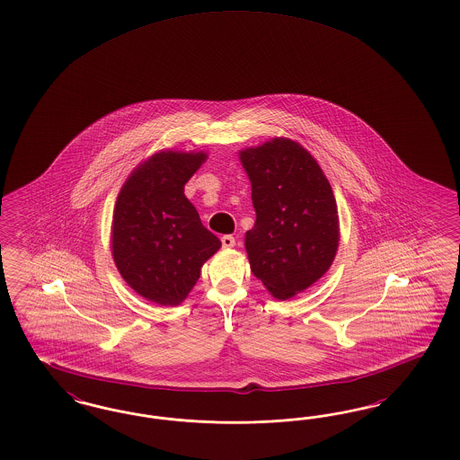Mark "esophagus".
<instances>
[{"label":"esophagus","mask_w":460,"mask_h":460,"mask_svg":"<svg viewBox=\"0 0 460 460\" xmlns=\"http://www.w3.org/2000/svg\"><path fill=\"white\" fill-rule=\"evenodd\" d=\"M221 241L224 248H233L236 244V239H234V236H231V234H224Z\"/></svg>","instance_id":"1"}]
</instances>
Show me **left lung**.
<instances>
[{
	"mask_svg": "<svg viewBox=\"0 0 460 460\" xmlns=\"http://www.w3.org/2000/svg\"><path fill=\"white\" fill-rule=\"evenodd\" d=\"M239 159L257 212L244 238L252 272L274 297L289 299L323 276L337 253L331 183L312 154L289 138L241 150Z\"/></svg>",
	"mask_w": 460,
	"mask_h": 460,
	"instance_id": "left-lung-1",
	"label": "left lung"
}]
</instances>
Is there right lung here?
<instances>
[{
	"mask_svg": "<svg viewBox=\"0 0 460 460\" xmlns=\"http://www.w3.org/2000/svg\"><path fill=\"white\" fill-rule=\"evenodd\" d=\"M205 159L203 152L154 154L129 174L114 205V263L135 293L163 306L180 305L221 248L184 197Z\"/></svg>",
	"mask_w": 460,
	"mask_h": 460,
	"instance_id": "obj_1",
	"label": "right lung"
}]
</instances>
